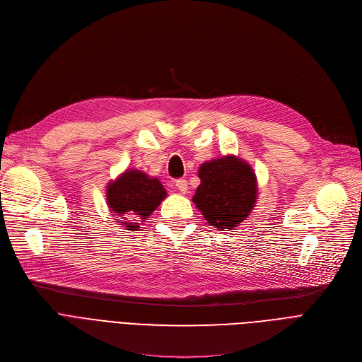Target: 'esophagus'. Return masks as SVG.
I'll list each match as a JSON object with an SVG mask.
<instances>
[{"label": "esophagus", "mask_w": 362, "mask_h": 362, "mask_svg": "<svg viewBox=\"0 0 362 362\" xmlns=\"http://www.w3.org/2000/svg\"><path fill=\"white\" fill-rule=\"evenodd\" d=\"M176 187L179 189L182 194H186L187 192V182H186V179H177L176 180Z\"/></svg>", "instance_id": "obj_1"}]
</instances>
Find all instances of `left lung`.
Returning a JSON list of instances; mask_svg holds the SVG:
<instances>
[{
  "label": "left lung",
  "mask_w": 362,
  "mask_h": 362,
  "mask_svg": "<svg viewBox=\"0 0 362 362\" xmlns=\"http://www.w3.org/2000/svg\"><path fill=\"white\" fill-rule=\"evenodd\" d=\"M201 185L192 198L205 220L218 230L233 229L250 216L257 201V177L248 163L233 156L204 163Z\"/></svg>",
  "instance_id": "1"
}]
</instances>
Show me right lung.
I'll return each instance as SVG.
<instances>
[{
    "label": "right lung",
    "instance_id": "add662e5",
    "mask_svg": "<svg viewBox=\"0 0 362 362\" xmlns=\"http://www.w3.org/2000/svg\"><path fill=\"white\" fill-rule=\"evenodd\" d=\"M165 197L161 182L139 170H127L107 186L108 208L123 218L127 230H138L139 221L146 220Z\"/></svg>",
    "mask_w": 362,
    "mask_h": 362
}]
</instances>
